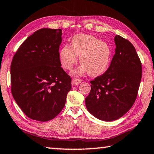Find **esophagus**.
I'll use <instances>...</instances> for the list:
<instances>
[{
	"instance_id": "34e87169",
	"label": "esophagus",
	"mask_w": 154,
	"mask_h": 154,
	"mask_svg": "<svg viewBox=\"0 0 154 154\" xmlns=\"http://www.w3.org/2000/svg\"><path fill=\"white\" fill-rule=\"evenodd\" d=\"M82 82V80L77 78H73L72 80V86H77V85L79 84Z\"/></svg>"
}]
</instances>
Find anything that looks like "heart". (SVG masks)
<instances>
[{
    "label": "heart",
    "mask_w": 154,
    "mask_h": 154,
    "mask_svg": "<svg viewBox=\"0 0 154 154\" xmlns=\"http://www.w3.org/2000/svg\"><path fill=\"white\" fill-rule=\"evenodd\" d=\"M82 66L75 70V74L88 71L91 76H98L108 69L111 61L112 49L106 42L91 35L77 34L71 40V46L65 45L60 51L62 67L71 70L77 62Z\"/></svg>",
    "instance_id": "b5f03b06"
}]
</instances>
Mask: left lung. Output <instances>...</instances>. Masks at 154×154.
<instances>
[{
	"mask_svg": "<svg viewBox=\"0 0 154 154\" xmlns=\"http://www.w3.org/2000/svg\"><path fill=\"white\" fill-rule=\"evenodd\" d=\"M114 42L115 54L108 69L90 82L85 99L90 113L104 121L116 120L130 110L142 77V64L132 44L119 35Z\"/></svg>",
	"mask_w": 154,
	"mask_h": 154,
	"instance_id": "1",
	"label": "left lung"
}]
</instances>
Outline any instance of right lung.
<instances>
[{"instance_id": "obj_1", "label": "right lung", "mask_w": 154, "mask_h": 154, "mask_svg": "<svg viewBox=\"0 0 154 154\" xmlns=\"http://www.w3.org/2000/svg\"><path fill=\"white\" fill-rule=\"evenodd\" d=\"M62 29H40L20 46L11 64V90L33 120L48 121L62 110L71 78L61 67Z\"/></svg>"}]
</instances>
